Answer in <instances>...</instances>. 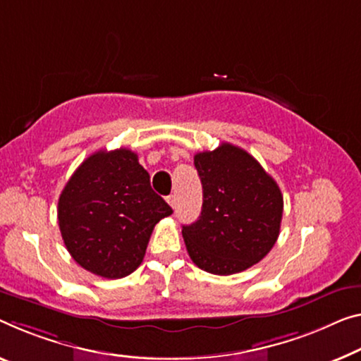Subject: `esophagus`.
Wrapping results in <instances>:
<instances>
[{
  "mask_svg": "<svg viewBox=\"0 0 361 361\" xmlns=\"http://www.w3.org/2000/svg\"><path fill=\"white\" fill-rule=\"evenodd\" d=\"M166 200H168V203L171 204V208H176V197L174 195H169Z\"/></svg>",
  "mask_w": 361,
  "mask_h": 361,
  "instance_id": "34e87169",
  "label": "esophagus"
}]
</instances>
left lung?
Here are the masks:
<instances>
[{
	"instance_id": "1",
	"label": "left lung",
	"mask_w": 361,
	"mask_h": 361,
	"mask_svg": "<svg viewBox=\"0 0 361 361\" xmlns=\"http://www.w3.org/2000/svg\"><path fill=\"white\" fill-rule=\"evenodd\" d=\"M203 187L202 214L182 227L200 269L240 273L269 253L279 237L284 200L279 185L252 154L231 143L193 157Z\"/></svg>"
}]
</instances>
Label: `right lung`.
Returning a JSON list of instances; mask_svg holds the SVG:
<instances>
[{
    "instance_id": "right-lung-1",
    "label": "right lung",
    "mask_w": 361,
    "mask_h": 361,
    "mask_svg": "<svg viewBox=\"0 0 361 361\" xmlns=\"http://www.w3.org/2000/svg\"><path fill=\"white\" fill-rule=\"evenodd\" d=\"M169 214L173 208L153 192L149 174L129 148L90 154L58 202L59 231L71 257L106 279L134 273L154 226Z\"/></svg>"
}]
</instances>
